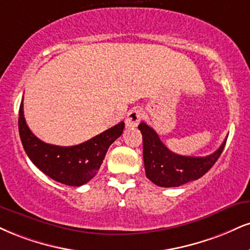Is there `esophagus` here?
Segmentation results:
<instances>
[{"label":"esophagus","mask_w":250,"mask_h":250,"mask_svg":"<svg viewBox=\"0 0 250 250\" xmlns=\"http://www.w3.org/2000/svg\"><path fill=\"white\" fill-rule=\"evenodd\" d=\"M143 116V112L141 108L134 107L133 109H130L127 114V119H125V125L128 128H135L137 127L138 123H140L141 119Z\"/></svg>","instance_id":"1"}]
</instances>
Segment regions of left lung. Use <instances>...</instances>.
<instances>
[{"instance_id":"1","label":"left lung","mask_w":250,"mask_h":250,"mask_svg":"<svg viewBox=\"0 0 250 250\" xmlns=\"http://www.w3.org/2000/svg\"><path fill=\"white\" fill-rule=\"evenodd\" d=\"M138 129L143 137L146 174L161 188H177L199 179L215 164L227 141L226 138L220 148L206 157H192L177 155L167 149L157 133L146 123L141 122Z\"/></svg>"}]
</instances>
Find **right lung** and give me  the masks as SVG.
Masks as SVG:
<instances>
[{
  "label": "right lung",
  "instance_id": "1",
  "mask_svg": "<svg viewBox=\"0 0 250 250\" xmlns=\"http://www.w3.org/2000/svg\"><path fill=\"white\" fill-rule=\"evenodd\" d=\"M123 128L125 122H120L78 146H53L32 134L24 119L23 101L20 106L19 130L26 155L42 172L65 185L81 186L88 183L100 169L110 144L122 135Z\"/></svg>",
  "mask_w": 250,
  "mask_h": 250
}]
</instances>
